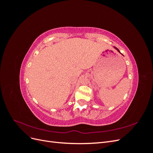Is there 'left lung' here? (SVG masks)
<instances>
[{"label":"left lung","instance_id":"8db88e82","mask_svg":"<svg viewBox=\"0 0 153 153\" xmlns=\"http://www.w3.org/2000/svg\"><path fill=\"white\" fill-rule=\"evenodd\" d=\"M114 48H115V49H116V50H117V51H118V52H119V49H118V48H116V47H114Z\"/></svg>","mask_w":153,"mask_h":153}]
</instances>
